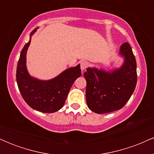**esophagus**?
Returning a JSON list of instances; mask_svg holds the SVG:
<instances>
[{
    "label": "esophagus",
    "instance_id": "esophagus-1",
    "mask_svg": "<svg viewBox=\"0 0 154 154\" xmlns=\"http://www.w3.org/2000/svg\"><path fill=\"white\" fill-rule=\"evenodd\" d=\"M88 65V63L87 62V61H82V62L80 63V68H81V69H82V71H84V70L86 68H87Z\"/></svg>",
    "mask_w": 154,
    "mask_h": 154
}]
</instances>
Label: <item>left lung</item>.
<instances>
[{"label":"left lung","mask_w":154,"mask_h":154,"mask_svg":"<svg viewBox=\"0 0 154 154\" xmlns=\"http://www.w3.org/2000/svg\"><path fill=\"white\" fill-rule=\"evenodd\" d=\"M119 55L123 63L119 68L105 70L88 67L84 73L87 82L86 102L97 114L119 110L126 104L133 93L137 83V64L131 46L124 43Z\"/></svg>","instance_id":"obj_1"}]
</instances>
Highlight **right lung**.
<instances>
[{
    "label": "right lung",
    "instance_id": "1",
    "mask_svg": "<svg viewBox=\"0 0 154 154\" xmlns=\"http://www.w3.org/2000/svg\"><path fill=\"white\" fill-rule=\"evenodd\" d=\"M37 29L32 31L29 41L21 51L17 69V82L22 96L32 109L43 113H54L64 105L71 87L82 75L80 64L70 67L48 80L35 78L29 75L26 68V52L31 43L32 36Z\"/></svg>",
    "mask_w": 154,
    "mask_h": 154
}]
</instances>
